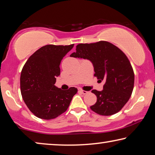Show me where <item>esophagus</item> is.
<instances>
[{
    "label": "esophagus",
    "mask_w": 155,
    "mask_h": 155,
    "mask_svg": "<svg viewBox=\"0 0 155 155\" xmlns=\"http://www.w3.org/2000/svg\"><path fill=\"white\" fill-rule=\"evenodd\" d=\"M79 92L83 94H86L88 93V92H87V91H85V90H79Z\"/></svg>",
    "instance_id": "1"
}]
</instances>
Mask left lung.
<instances>
[{"label":"left lung","instance_id":"left-lung-1","mask_svg":"<svg viewBox=\"0 0 155 155\" xmlns=\"http://www.w3.org/2000/svg\"><path fill=\"white\" fill-rule=\"evenodd\" d=\"M71 57L90 60L94 70V77L104 81V90H92L97 96L91 110L98 114L110 116L119 112L131 97L134 74L130 62L119 48L107 41L81 43Z\"/></svg>","mask_w":155,"mask_h":155}]
</instances>
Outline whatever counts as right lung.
<instances>
[{
    "label": "right lung",
    "mask_w": 155,
    "mask_h": 155,
    "mask_svg": "<svg viewBox=\"0 0 155 155\" xmlns=\"http://www.w3.org/2000/svg\"><path fill=\"white\" fill-rule=\"evenodd\" d=\"M74 47L47 45L26 61L21 74V92L29 110L40 119H55L68 110L77 89L63 90L56 87L63 58Z\"/></svg>",
    "instance_id": "right-lung-1"
}]
</instances>
